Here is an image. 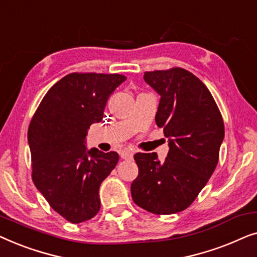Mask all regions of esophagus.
Segmentation results:
<instances>
[{"label":"esophagus","mask_w":257,"mask_h":257,"mask_svg":"<svg viewBox=\"0 0 257 257\" xmlns=\"http://www.w3.org/2000/svg\"><path fill=\"white\" fill-rule=\"evenodd\" d=\"M133 154L135 153H133L132 151L124 150L120 152V157H121V159H124V160H131V159H133Z\"/></svg>","instance_id":"obj_1"}]
</instances>
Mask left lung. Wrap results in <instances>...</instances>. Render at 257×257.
Wrapping results in <instances>:
<instances>
[{
	"instance_id": "obj_1",
	"label": "left lung",
	"mask_w": 257,
	"mask_h": 257,
	"mask_svg": "<svg viewBox=\"0 0 257 257\" xmlns=\"http://www.w3.org/2000/svg\"><path fill=\"white\" fill-rule=\"evenodd\" d=\"M144 80L160 96L156 122L170 150L164 161L154 152L136 154L131 194L147 212L167 215L187 208L212 177L224 126L209 90L187 70L145 72Z\"/></svg>"
}]
</instances>
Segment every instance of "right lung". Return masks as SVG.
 <instances>
[{
	"label": "right lung",
	"instance_id": "right-lung-1",
	"mask_svg": "<svg viewBox=\"0 0 257 257\" xmlns=\"http://www.w3.org/2000/svg\"><path fill=\"white\" fill-rule=\"evenodd\" d=\"M125 80L117 73H70L48 91L31 119L33 181L51 208L72 223L99 212L100 184L119 160L117 152L87 150L86 136Z\"/></svg>",
	"mask_w": 257,
	"mask_h": 257
}]
</instances>
